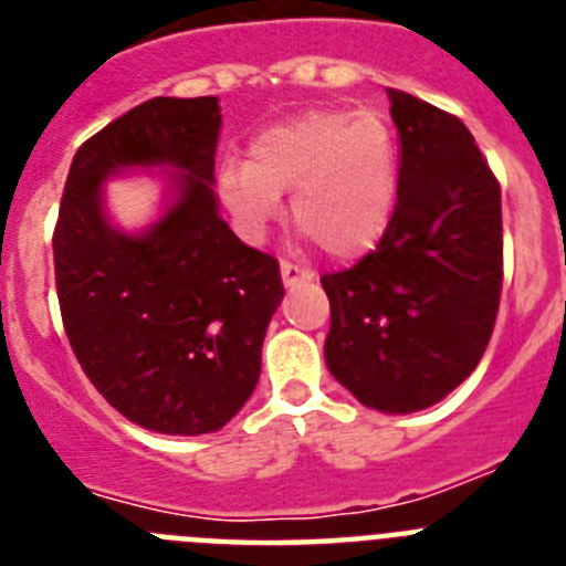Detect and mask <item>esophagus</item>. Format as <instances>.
Listing matches in <instances>:
<instances>
[{
  "label": "esophagus",
  "mask_w": 566,
  "mask_h": 566,
  "mask_svg": "<svg viewBox=\"0 0 566 566\" xmlns=\"http://www.w3.org/2000/svg\"><path fill=\"white\" fill-rule=\"evenodd\" d=\"M280 277H283V283L292 289V286H297L300 280L312 277V272H308V269L294 266V263H289V260H283V263H280Z\"/></svg>",
  "instance_id": "34e87169"
}]
</instances>
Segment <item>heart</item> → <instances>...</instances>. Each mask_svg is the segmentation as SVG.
Masks as SVG:
<instances>
[{"label":"heart","instance_id":"heart-1","mask_svg":"<svg viewBox=\"0 0 566 566\" xmlns=\"http://www.w3.org/2000/svg\"><path fill=\"white\" fill-rule=\"evenodd\" d=\"M252 158L218 167V195L249 238L266 232L292 195V218L332 258H359L391 223L397 142L379 113L314 109L254 135Z\"/></svg>","mask_w":566,"mask_h":566}]
</instances>
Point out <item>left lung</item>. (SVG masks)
<instances>
[{
	"mask_svg": "<svg viewBox=\"0 0 566 566\" xmlns=\"http://www.w3.org/2000/svg\"><path fill=\"white\" fill-rule=\"evenodd\" d=\"M399 189L391 223L357 266L323 274L326 365L368 408H431L473 374L502 297V189L470 129L388 90Z\"/></svg>",
	"mask_w": 566,
	"mask_h": 566,
	"instance_id": "left-lung-1",
	"label": "left lung"
}]
</instances>
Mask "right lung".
Returning a JSON list of instances; mask_svg holds the SVG:
<instances>
[{
  "mask_svg": "<svg viewBox=\"0 0 566 566\" xmlns=\"http://www.w3.org/2000/svg\"><path fill=\"white\" fill-rule=\"evenodd\" d=\"M221 104L149 98L78 147L53 232L62 323L96 391L169 437L221 431L252 397L269 319L283 300L272 254L229 229L214 195ZM172 166L174 201L129 235L103 212V181Z\"/></svg>",
  "mask_w": 566,
  "mask_h": 566,
  "instance_id": "obj_1",
  "label": "right lung"
}]
</instances>
